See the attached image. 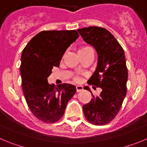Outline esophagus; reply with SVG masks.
<instances>
[{
    "instance_id": "obj_1",
    "label": "esophagus",
    "mask_w": 147,
    "mask_h": 147,
    "mask_svg": "<svg viewBox=\"0 0 147 147\" xmlns=\"http://www.w3.org/2000/svg\"><path fill=\"white\" fill-rule=\"evenodd\" d=\"M83 90V87L82 86H80V85H77V86L76 87V92H80V91H82V90Z\"/></svg>"
}]
</instances>
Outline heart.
Here are the masks:
<instances>
[{"mask_svg":"<svg viewBox=\"0 0 147 147\" xmlns=\"http://www.w3.org/2000/svg\"><path fill=\"white\" fill-rule=\"evenodd\" d=\"M90 50H92L91 49L90 47H87V46H85V47H82L81 48V49L79 50V53L80 54H81V53H83V52H86V51H90ZM74 81L75 82H80V76H75L74 77Z\"/></svg>","mask_w":147,"mask_h":147,"instance_id":"heart-1","label":"heart"}]
</instances>
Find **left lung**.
<instances>
[{
  "label": "left lung",
  "instance_id": "1",
  "mask_svg": "<svg viewBox=\"0 0 147 147\" xmlns=\"http://www.w3.org/2000/svg\"><path fill=\"white\" fill-rule=\"evenodd\" d=\"M78 32L98 54L97 67L88 85L102 88L98 96L92 94L91 101L83 105V112L90 124L105 125L116 116L127 93L128 71L124 50L106 28L90 26L80 28ZM84 89L91 93L88 87Z\"/></svg>",
  "mask_w": 147,
  "mask_h": 147
}]
</instances>
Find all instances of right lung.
Returning a JSON list of instances; mask_svg holds the SVG:
<instances>
[{
    "label": "right lung",
    "mask_w": 147,
    "mask_h": 147,
    "mask_svg": "<svg viewBox=\"0 0 147 147\" xmlns=\"http://www.w3.org/2000/svg\"><path fill=\"white\" fill-rule=\"evenodd\" d=\"M76 30L42 31L23 50L20 64L22 89L28 108L42 122L52 124L63 116L67 102L76 93V87L49 85L48 77L66 49L79 37Z\"/></svg>",
    "instance_id": "obj_1"
}]
</instances>
